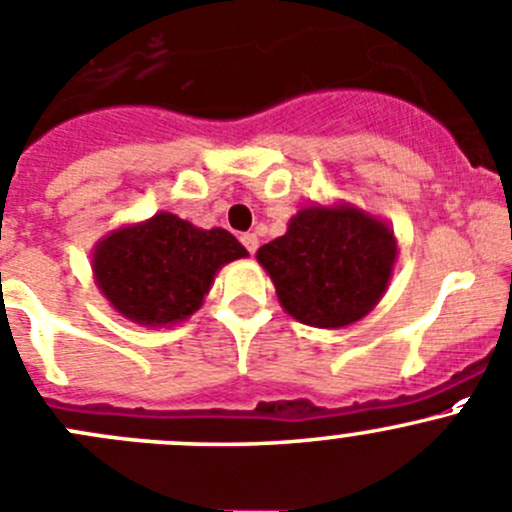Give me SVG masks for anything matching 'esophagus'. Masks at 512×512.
<instances>
[{"label": "esophagus", "instance_id": "1", "mask_svg": "<svg viewBox=\"0 0 512 512\" xmlns=\"http://www.w3.org/2000/svg\"><path fill=\"white\" fill-rule=\"evenodd\" d=\"M240 240H242V245L247 247V252H252V255H255L257 245H260V237H257L255 232H247V235H242Z\"/></svg>", "mask_w": 512, "mask_h": 512}]
</instances>
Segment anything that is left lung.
Instances as JSON below:
<instances>
[{
    "label": "left lung",
    "instance_id": "8db88e82",
    "mask_svg": "<svg viewBox=\"0 0 512 512\" xmlns=\"http://www.w3.org/2000/svg\"><path fill=\"white\" fill-rule=\"evenodd\" d=\"M255 257L287 315L302 325L340 330L382 300L398 262V237L385 217L360 205L312 202Z\"/></svg>",
    "mask_w": 512,
    "mask_h": 512
}]
</instances>
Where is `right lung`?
Here are the masks:
<instances>
[{
	"mask_svg": "<svg viewBox=\"0 0 512 512\" xmlns=\"http://www.w3.org/2000/svg\"><path fill=\"white\" fill-rule=\"evenodd\" d=\"M250 252L222 227L202 230L172 212L122 222L92 247V277L117 315L142 327L190 320L217 272Z\"/></svg>",
	"mask_w": 512,
	"mask_h": 512,
	"instance_id": "obj_1",
	"label": "right lung"
}]
</instances>
